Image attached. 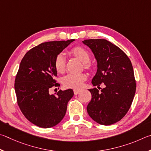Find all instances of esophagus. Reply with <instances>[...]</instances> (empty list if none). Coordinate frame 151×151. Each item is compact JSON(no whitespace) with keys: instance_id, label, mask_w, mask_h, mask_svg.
<instances>
[{"instance_id":"1","label":"esophagus","mask_w":151,"mask_h":151,"mask_svg":"<svg viewBox=\"0 0 151 151\" xmlns=\"http://www.w3.org/2000/svg\"><path fill=\"white\" fill-rule=\"evenodd\" d=\"M81 89H73V93L75 95H78L81 92Z\"/></svg>"}]
</instances>
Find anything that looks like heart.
I'll list each match as a JSON object with an SVG mask.
<instances>
[{
	"label": "heart",
	"mask_w": 151,
	"mask_h": 151,
	"mask_svg": "<svg viewBox=\"0 0 151 151\" xmlns=\"http://www.w3.org/2000/svg\"><path fill=\"white\" fill-rule=\"evenodd\" d=\"M70 52L83 62V65L86 68H91V64L89 62L90 54L86 48L81 46H75L70 50ZM54 66L58 72H64L65 70V57L63 53H60L56 55L54 60ZM87 76L84 73H70L63 77L62 83L66 88L77 89L82 86Z\"/></svg>",
	"instance_id": "1"
}]
</instances>
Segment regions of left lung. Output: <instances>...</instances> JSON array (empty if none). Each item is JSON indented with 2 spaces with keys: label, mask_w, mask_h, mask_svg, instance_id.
<instances>
[{
  "label": "left lung",
  "mask_w": 151,
  "mask_h": 151,
  "mask_svg": "<svg viewBox=\"0 0 151 151\" xmlns=\"http://www.w3.org/2000/svg\"><path fill=\"white\" fill-rule=\"evenodd\" d=\"M93 53L97 62L93 86L104 83L100 92L89 89L91 100L87 107L90 117L103 125L120 121L131 107L136 91V81L131 60L119 47L105 39L82 41Z\"/></svg>",
  "instance_id": "obj_1"
}]
</instances>
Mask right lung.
I'll use <instances>...</instances> for the list:
<instances>
[{
  "label": "right lung",
  "instance_id": "1",
  "mask_svg": "<svg viewBox=\"0 0 151 151\" xmlns=\"http://www.w3.org/2000/svg\"><path fill=\"white\" fill-rule=\"evenodd\" d=\"M74 39L47 42L29 50L23 57L15 78L17 103L27 119L42 128L58 125L63 119L72 89L50 95V89L58 86L54 60Z\"/></svg>",
  "mask_w": 151,
  "mask_h": 151
}]
</instances>
